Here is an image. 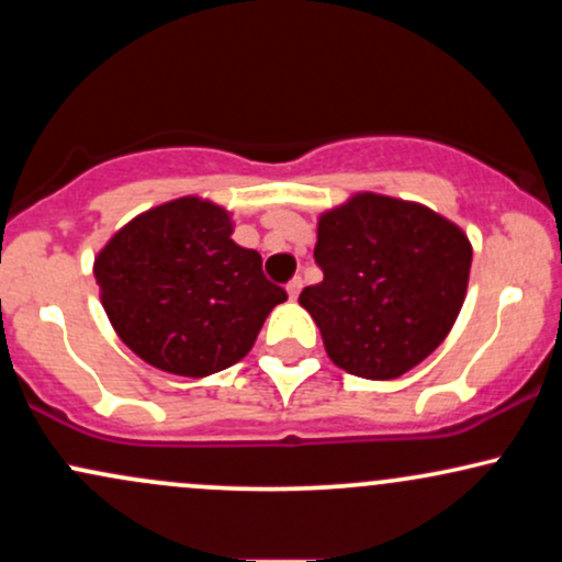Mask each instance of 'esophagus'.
Wrapping results in <instances>:
<instances>
[{"label": "esophagus", "mask_w": 562, "mask_h": 562, "mask_svg": "<svg viewBox=\"0 0 562 562\" xmlns=\"http://www.w3.org/2000/svg\"><path fill=\"white\" fill-rule=\"evenodd\" d=\"M301 288H303V280H301V277H293V280L288 282V295H290V299H293V301L299 299Z\"/></svg>", "instance_id": "esophagus-1"}]
</instances>
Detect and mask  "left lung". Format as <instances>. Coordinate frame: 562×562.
<instances>
[{
  "mask_svg": "<svg viewBox=\"0 0 562 562\" xmlns=\"http://www.w3.org/2000/svg\"><path fill=\"white\" fill-rule=\"evenodd\" d=\"M322 282L303 288L327 357L367 380L402 378L454 327L473 245L428 205L357 192L317 218Z\"/></svg>",
  "mask_w": 562,
  "mask_h": 562,
  "instance_id": "left-lung-1",
  "label": "left lung"
}]
</instances>
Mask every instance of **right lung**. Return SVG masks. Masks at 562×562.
Instances as JSON below:
<instances>
[{
    "mask_svg": "<svg viewBox=\"0 0 562 562\" xmlns=\"http://www.w3.org/2000/svg\"><path fill=\"white\" fill-rule=\"evenodd\" d=\"M232 232V211L184 195L142 211L94 256L102 308L142 362L182 378L227 370L288 301Z\"/></svg>",
    "mask_w": 562,
    "mask_h": 562,
    "instance_id": "1",
    "label": "right lung"
}]
</instances>
